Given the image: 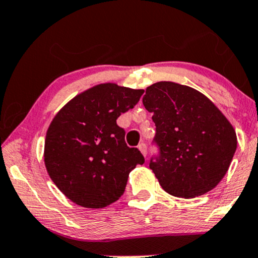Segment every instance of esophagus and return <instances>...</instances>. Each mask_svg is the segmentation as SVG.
Instances as JSON below:
<instances>
[{"mask_svg": "<svg viewBox=\"0 0 258 258\" xmlns=\"http://www.w3.org/2000/svg\"><path fill=\"white\" fill-rule=\"evenodd\" d=\"M138 149H139V150H141V153L144 155V156H147L148 148H147V144H145V143H141V144L138 145Z\"/></svg>", "mask_w": 258, "mask_h": 258, "instance_id": "esophagus-1", "label": "esophagus"}]
</instances>
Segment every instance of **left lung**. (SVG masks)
I'll list each match as a JSON object with an SVG mask.
<instances>
[{"instance_id": "8db88e82", "label": "left lung", "mask_w": 258, "mask_h": 258, "mask_svg": "<svg viewBox=\"0 0 258 258\" xmlns=\"http://www.w3.org/2000/svg\"><path fill=\"white\" fill-rule=\"evenodd\" d=\"M143 104L153 113V142L159 148L149 167L163 190L181 198L213 190L237 150V135L226 116L200 91L172 82L147 88Z\"/></svg>"}]
</instances>
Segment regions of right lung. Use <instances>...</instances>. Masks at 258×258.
<instances>
[{"mask_svg": "<svg viewBox=\"0 0 258 258\" xmlns=\"http://www.w3.org/2000/svg\"><path fill=\"white\" fill-rule=\"evenodd\" d=\"M143 90L99 84L76 96L49 126L44 162L58 190L78 206L99 209L119 200L130 172L144 163L127 147L121 114L138 103Z\"/></svg>", "mask_w": 258, "mask_h": 258, "instance_id": "obj_1", "label": "right lung"}]
</instances>
